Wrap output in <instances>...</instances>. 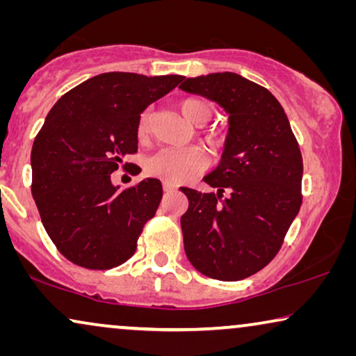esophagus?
I'll return each instance as SVG.
<instances>
[{
  "mask_svg": "<svg viewBox=\"0 0 356 356\" xmlns=\"http://www.w3.org/2000/svg\"><path fill=\"white\" fill-rule=\"evenodd\" d=\"M175 189H177V186H175V184L163 181V191L165 193H172V191H175Z\"/></svg>",
  "mask_w": 356,
  "mask_h": 356,
  "instance_id": "obj_1",
  "label": "esophagus"
}]
</instances>
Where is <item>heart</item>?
<instances>
[{
    "label": "heart",
    "mask_w": 356,
    "mask_h": 356,
    "mask_svg": "<svg viewBox=\"0 0 356 356\" xmlns=\"http://www.w3.org/2000/svg\"><path fill=\"white\" fill-rule=\"evenodd\" d=\"M184 118L194 126H204L212 118L211 105L204 100L188 99L179 104ZM149 131V113H143L139 120L138 133L144 138ZM145 172L150 177L160 178L167 183H183L201 173L207 167V157L196 147H162L145 159Z\"/></svg>",
    "instance_id": "heart-1"
}]
</instances>
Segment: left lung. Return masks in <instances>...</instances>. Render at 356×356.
I'll list each match as a JSON object with an SVG mask.
<instances>
[{"label": "left lung", "mask_w": 356, "mask_h": 356, "mask_svg": "<svg viewBox=\"0 0 356 356\" xmlns=\"http://www.w3.org/2000/svg\"><path fill=\"white\" fill-rule=\"evenodd\" d=\"M179 89L216 102L228 115L218 167L204 177L217 193L183 188L184 252L201 274L235 282L279 252L301 207L303 159L279 100L236 72L183 77Z\"/></svg>", "instance_id": "left-lung-1"}]
</instances>
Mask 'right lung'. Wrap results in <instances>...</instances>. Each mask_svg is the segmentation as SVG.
Returning a JSON list of instances; mask_svg holds the SVG:
<instances>
[{
  "label": "right lung",
  "mask_w": 356,
  "mask_h": 356,
  "mask_svg": "<svg viewBox=\"0 0 356 356\" xmlns=\"http://www.w3.org/2000/svg\"><path fill=\"white\" fill-rule=\"evenodd\" d=\"M181 79L104 72L48 111L32 147V196L48 236L74 264L111 269L134 254L162 199V183L147 178L120 189L111 173L138 150L143 111Z\"/></svg>",
  "instance_id": "1"
}]
</instances>
